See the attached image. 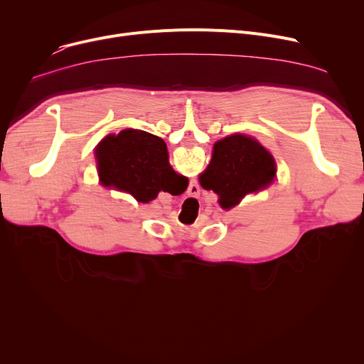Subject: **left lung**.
<instances>
[{
    "instance_id": "left-lung-1",
    "label": "left lung",
    "mask_w": 364,
    "mask_h": 364,
    "mask_svg": "<svg viewBox=\"0 0 364 364\" xmlns=\"http://www.w3.org/2000/svg\"><path fill=\"white\" fill-rule=\"evenodd\" d=\"M276 177V161L255 139L233 134L214 144L213 159L199 176L205 190L218 195L223 209H232L250 193L270 186Z\"/></svg>"
}]
</instances>
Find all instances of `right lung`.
I'll list each match as a JSON object with an SVG mask.
<instances>
[{"instance_id":"obj_1","label":"right lung","mask_w":364,"mask_h":364,"mask_svg":"<svg viewBox=\"0 0 364 364\" xmlns=\"http://www.w3.org/2000/svg\"><path fill=\"white\" fill-rule=\"evenodd\" d=\"M95 158L105 186L129 193L141 203L153 200L159 192H176L181 183V176L169 165L165 141L141 129L128 128L105 137L95 149Z\"/></svg>"}]
</instances>
